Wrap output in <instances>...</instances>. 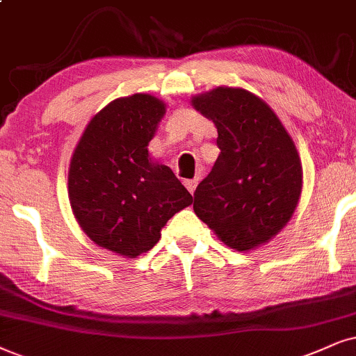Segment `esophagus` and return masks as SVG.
I'll use <instances>...</instances> for the list:
<instances>
[{"mask_svg": "<svg viewBox=\"0 0 356 356\" xmlns=\"http://www.w3.org/2000/svg\"><path fill=\"white\" fill-rule=\"evenodd\" d=\"M197 184H199V177H193V179H186V181H184V186L187 187V191L191 192V193H193V191H195Z\"/></svg>", "mask_w": 356, "mask_h": 356, "instance_id": "obj_1", "label": "esophagus"}]
</instances>
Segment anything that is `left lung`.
<instances>
[{"label": "left lung", "mask_w": 356, "mask_h": 356, "mask_svg": "<svg viewBox=\"0 0 356 356\" xmlns=\"http://www.w3.org/2000/svg\"><path fill=\"white\" fill-rule=\"evenodd\" d=\"M192 106L213 121L220 149L193 192V211L233 250L268 243L289 222L302 191L294 141L248 90L218 87L193 97Z\"/></svg>", "instance_id": "obj_1"}]
</instances>
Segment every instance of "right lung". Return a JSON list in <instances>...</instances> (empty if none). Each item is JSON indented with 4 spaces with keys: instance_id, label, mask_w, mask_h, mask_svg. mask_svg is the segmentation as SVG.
Listing matches in <instances>:
<instances>
[{
    "instance_id": "right-lung-1",
    "label": "right lung",
    "mask_w": 356,
    "mask_h": 356,
    "mask_svg": "<svg viewBox=\"0 0 356 356\" xmlns=\"http://www.w3.org/2000/svg\"><path fill=\"white\" fill-rule=\"evenodd\" d=\"M164 113V102L146 93L116 98L90 120L70 159L79 225L98 246L128 258L149 251L168 220L192 204L172 170L147 151Z\"/></svg>"
}]
</instances>
